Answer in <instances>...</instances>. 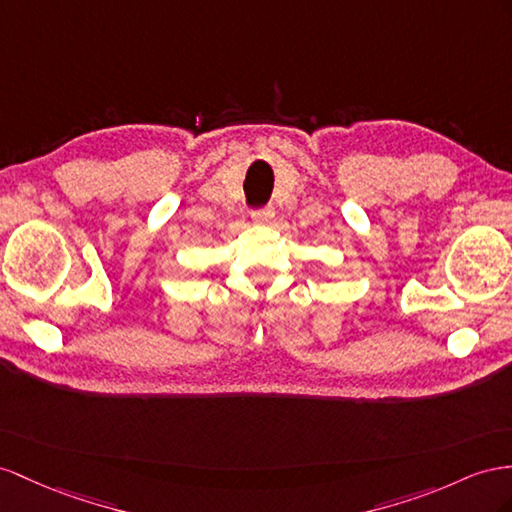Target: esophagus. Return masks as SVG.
<instances>
[{"mask_svg": "<svg viewBox=\"0 0 512 512\" xmlns=\"http://www.w3.org/2000/svg\"><path fill=\"white\" fill-rule=\"evenodd\" d=\"M272 218H274L272 205H261L253 209V220L259 222V225H268V222H272Z\"/></svg>", "mask_w": 512, "mask_h": 512, "instance_id": "obj_1", "label": "esophagus"}]
</instances>
